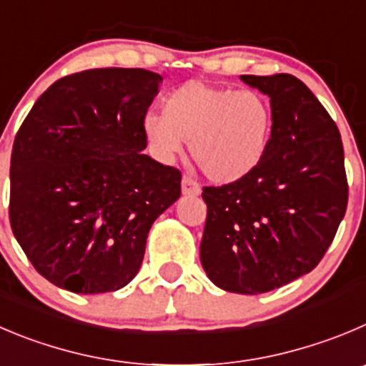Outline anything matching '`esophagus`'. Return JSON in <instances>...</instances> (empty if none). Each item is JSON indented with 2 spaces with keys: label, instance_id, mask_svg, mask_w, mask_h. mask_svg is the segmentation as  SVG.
I'll list each match as a JSON object with an SVG mask.
<instances>
[{
  "label": "esophagus",
  "instance_id": "obj_1",
  "mask_svg": "<svg viewBox=\"0 0 366 366\" xmlns=\"http://www.w3.org/2000/svg\"><path fill=\"white\" fill-rule=\"evenodd\" d=\"M181 190L185 196H199L201 194V187L192 176H183L181 179Z\"/></svg>",
  "mask_w": 366,
  "mask_h": 366
}]
</instances>
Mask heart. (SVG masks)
<instances>
[{
  "mask_svg": "<svg viewBox=\"0 0 366 366\" xmlns=\"http://www.w3.org/2000/svg\"><path fill=\"white\" fill-rule=\"evenodd\" d=\"M144 133L162 159H172L190 142L201 172L214 183L252 174L273 134V109L264 95L190 81L163 102V114H147Z\"/></svg>",
  "mask_w": 366,
  "mask_h": 366,
  "instance_id": "heart-1",
  "label": "heart"
}]
</instances>
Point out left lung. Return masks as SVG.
I'll list each match as a JSON object with an SVG mask.
<instances>
[{"instance_id":"8db88e82","label":"left lung","mask_w":366,"mask_h":366,"mask_svg":"<svg viewBox=\"0 0 366 366\" xmlns=\"http://www.w3.org/2000/svg\"><path fill=\"white\" fill-rule=\"evenodd\" d=\"M241 81L269 97L273 134L252 174L203 189L199 257L217 287L259 295L318 266L345 215L349 185L340 131L300 79L277 73Z\"/></svg>"}]
</instances>
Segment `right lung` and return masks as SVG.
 <instances>
[{"instance_id":"1","label":"right lung","mask_w":366,"mask_h":366,"mask_svg":"<svg viewBox=\"0 0 366 366\" xmlns=\"http://www.w3.org/2000/svg\"><path fill=\"white\" fill-rule=\"evenodd\" d=\"M162 75L97 68L37 99L10 158L9 217L32 266L71 293L122 290L152 222L181 196V172L144 154Z\"/></svg>"}]
</instances>
